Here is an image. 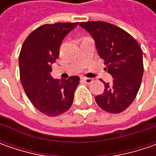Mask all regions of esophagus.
<instances>
[{
  "label": "esophagus",
  "mask_w": 156,
  "mask_h": 156,
  "mask_svg": "<svg viewBox=\"0 0 156 156\" xmlns=\"http://www.w3.org/2000/svg\"><path fill=\"white\" fill-rule=\"evenodd\" d=\"M81 80L83 82H85V83H91L92 81H93V79H91V78H87V77H85V76H81Z\"/></svg>",
  "instance_id": "1"
}]
</instances>
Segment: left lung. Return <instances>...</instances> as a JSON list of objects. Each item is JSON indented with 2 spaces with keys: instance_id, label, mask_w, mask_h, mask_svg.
Wrapping results in <instances>:
<instances>
[{
  "instance_id": "obj_1",
  "label": "left lung",
  "mask_w": 156,
  "mask_h": 156,
  "mask_svg": "<svg viewBox=\"0 0 156 156\" xmlns=\"http://www.w3.org/2000/svg\"><path fill=\"white\" fill-rule=\"evenodd\" d=\"M91 34L99 56L114 78L105 83L104 92L95 96L101 109L119 114L134 101L143 75L142 50L138 42L122 28L105 21L80 22Z\"/></svg>"
}]
</instances>
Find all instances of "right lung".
<instances>
[{"mask_svg": "<svg viewBox=\"0 0 156 156\" xmlns=\"http://www.w3.org/2000/svg\"><path fill=\"white\" fill-rule=\"evenodd\" d=\"M78 22L45 24L34 29L23 42L19 55L20 78L34 107L48 116H57L70 108L79 76L57 80L50 75L64 37Z\"/></svg>", "mask_w": 156, "mask_h": 156, "instance_id": "right-lung-1", "label": "right lung"}]
</instances>
